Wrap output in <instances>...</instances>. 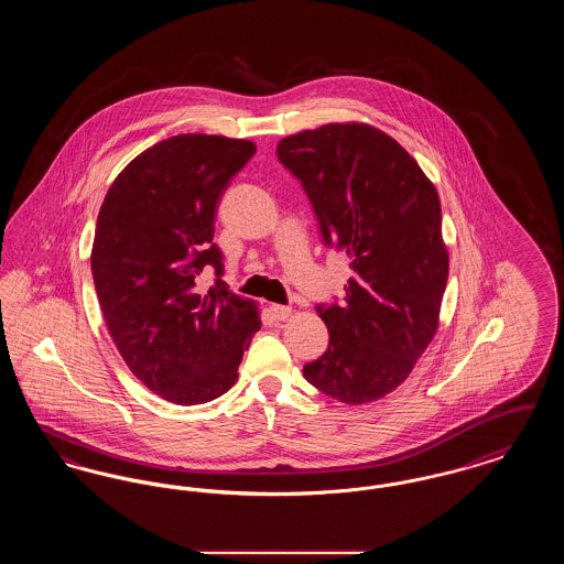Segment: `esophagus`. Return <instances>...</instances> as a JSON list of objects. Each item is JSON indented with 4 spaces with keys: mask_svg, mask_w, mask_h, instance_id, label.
<instances>
[{
    "mask_svg": "<svg viewBox=\"0 0 564 564\" xmlns=\"http://www.w3.org/2000/svg\"><path fill=\"white\" fill-rule=\"evenodd\" d=\"M269 313L272 319L285 322V319L292 315V308H290V306H283V304H270Z\"/></svg>",
    "mask_w": 564,
    "mask_h": 564,
    "instance_id": "obj_1",
    "label": "esophagus"
}]
</instances>
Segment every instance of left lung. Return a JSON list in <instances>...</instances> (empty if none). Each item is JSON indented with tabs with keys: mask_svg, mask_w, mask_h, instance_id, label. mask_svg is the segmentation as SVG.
Returning a JSON list of instances; mask_svg holds the SVG:
<instances>
[{
	"mask_svg": "<svg viewBox=\"0 0 564 564\" xmlns=\"http://www.w3.org/2000/svg\"><path fill=\"white\" fill-rule=\"evenodd\" d=\"M279 162L306 192L323 242L350 258L347 294L317 313L329 345L304 378L338 402H375L430 347L448 281L437 189L402 145L370 124L290 134Z\"/></svg>",
	"mask_w": 564,
	"mask_h": 564,
	"instance_id": "1",
	"label": "left lung"
}]
</instances>
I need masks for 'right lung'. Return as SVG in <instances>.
I'll return each instance as SVG.
<instances>
[{
    "mask_svg": "<svg viewBox=\"0 0 564 564\" xmlns=\"http://www.w3.org/2000/svg\"><path fill=\"white\" fill-rule=\"evenodd\" d=\"M253 154L247 139L169 137L124 166L97 217L90 269L109 336L166 402L224 395L260 329L258 306L221 281L214 242L219 196ZM207 268L218 279L205 293Z\"/></svg>",
    "mask_w": 564,
    "mask_h": 564,
    "instance_id": "obj_1",
    "label": "right lung"
}]
</instances>
